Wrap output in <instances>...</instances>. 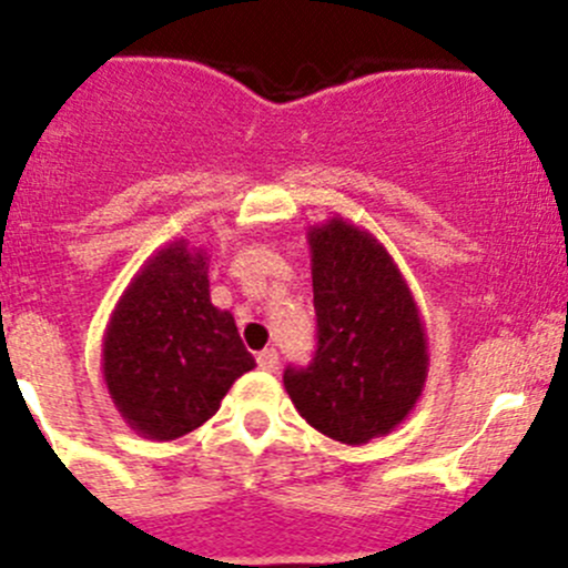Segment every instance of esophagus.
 <instances>
[{
	"instance_id": "obj_1",
	"label": "esophagus",
	"mask_w": 568,
	"mask_h": 568,
	"mask_svg": "<svg viewBox=\"0 0 568 568\" xmlns=\"http://www.w3.org/2000/svg\"><path fill=\"white\" fill-rule=\"evenodd\" d=\"M257 366H261L263 372H277V366H280L277 349H274V346H268V349L257 352Z\"/></svg>"
}]
</instances>
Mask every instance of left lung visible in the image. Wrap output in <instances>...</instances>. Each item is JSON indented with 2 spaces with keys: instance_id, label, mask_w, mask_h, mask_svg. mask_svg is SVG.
I'll return each instance as SVG.
<instances>
[{
  "instance_id": "8db88e82",
  "label": "left lung",
  "mask_w": 568,
  "mask_h": 568,
  "mask_svg": "<svg viewBox=\"0 0 568 568\" xmlns=\"http://www.w3.org/2000/svg\"><path fill=\"white\" fill-rule=\"evenodd\" d=\"M318 346L283 385L311 427L341 444L388 436L427 379V333L399 266L368 230L333 216L307 230Z\"/></svg>"
}]
</instances>
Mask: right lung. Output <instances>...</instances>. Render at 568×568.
<instances>
[{"label": "right lung", "mask_w": 568, "mask_h": 568, "mask_svg": "<svg viewBox=\"0 0 568 568\" xmlns=\"http://www.w3.org/2000/svg\"><path fill=\"white\" fill-rule=\"evenodd\" d=\"M255 368L230 311L211 302L207 252L180 239L130 280L102 338V377L138 436L174 442L222 407Z\"/></svg>", "instance_id": "right-lung-1"}]
</instances>
